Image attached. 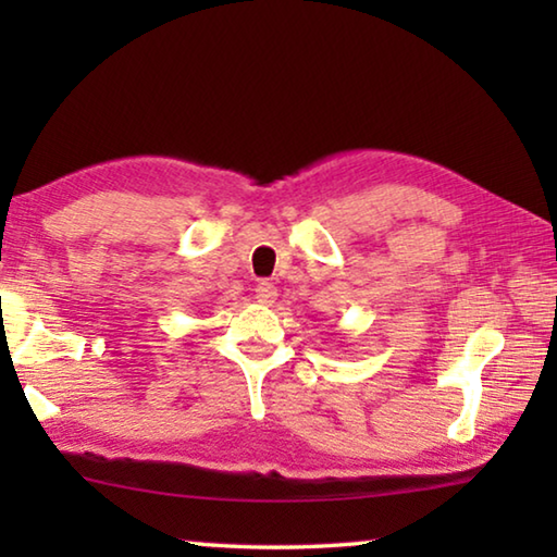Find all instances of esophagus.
Masks as SVG:
<instances>
[{"label": "esophagus", "instance_id": "obj_1", "mask_svg": "<svg viewBox=\"0 0 557 557\" xmlns=\"http://www.w3.org/2000/svg\"><path fill=\"white\" fill-rule=\"evenodd\" d=\"M256 299L260 301V305H265V307L275 305V299H277L275 285H272V282H260V285L256 287Z\"/></svg>", "mask_w": 557, "mask_h": 557}]
</instances>
